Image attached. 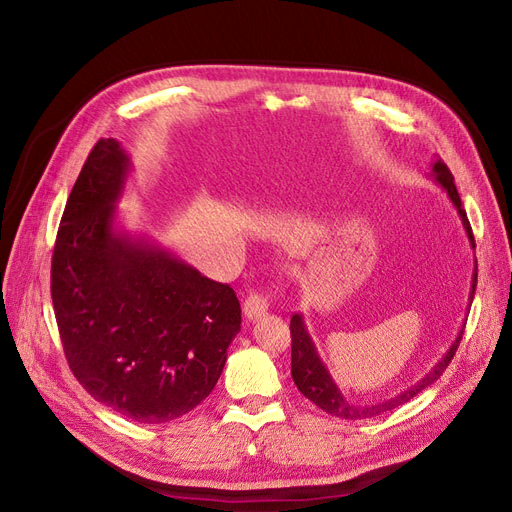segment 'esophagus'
Here are the masks:
<instances>
[{
	"label": "esophagus",
	"instance_id": "obj_1",
	"mask_svg": "<svg viewBox=\"0 0 512 512\" xmlns=\"http://www.w3.org/2000/svg\"><path fill=\"white\" fill-rule=\"evenodd\" d=\"M267 307H270V303H267L265 294L253 290V292L247 294L245 303H242V313H245L247 319H255V317H259L261 313H265Z\"/></svg>",
	"mask_w": 512,
	"mask_h": 512
}]
</instances>
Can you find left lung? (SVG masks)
Listing matches in <instances>:
<instances>
[{
  "instance_id": "8db88e82",
  "label": "left lung",
  "mask_w": 512,
  "mask_h": 512,
  "mask_svg": "<svg viewBox=\"0 0 512 512\" xmlns=\"http://www.w3.org/2000/svg\"><path fill=\"white\" fill-rule=\"evenodd\" d=\"M434 178L436 182L444 188L446 195L450 197V201L454 203L456 211H459L461 220H463V226H465V232L469 236V242L471 247L475 249V238H473V230H471V224L467 220V213L463 209V203H461V197H459V191H456V184H454V176L450 174L448 166L444 164L442 159H438L434 168ZM475 286H477V259H475V272H473V282H471V294H469V303H473V294H475ZM463 332H465V326L463 330L459 332V336H456V340L452 342V346L446 351V355L436 363V367L425 373L423 378L413 384L411 388H407L405 392H400L398 396L394 398H388L384 402H375V405H353V402H348L342 392L338 390V386L334 384L332 375L328 373L326 365L321 363L319 355H317V348L305 328V321L299 313H294L292 319H290V336H292V361H290V373H292V380L294 384H297V388L301 390L303 396H307L311 402H315V405L326 411L334 417H340V419H348V421H355V419H367V417H375V415H382L386 411H392L400 405H405V402H409L413 396H417L421 390H425L427 386H432L440 375L444 373V369L448 367V363L452 361L456 348H459L461 340H463Z\"/></svg>"
}]
</instances>
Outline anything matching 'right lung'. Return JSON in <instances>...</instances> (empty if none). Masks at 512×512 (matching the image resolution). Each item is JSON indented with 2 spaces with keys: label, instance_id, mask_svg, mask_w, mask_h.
<instances>
[{
  "label": "right lung",
  "instance_id": "1",
  "mask_svg": "<svg viewBox=\"0 0 512 512\" xmlns=\"http://www.w3.org/2000/svg\"><path fill=\"white\" fill-rule=\"evenodd\" d=\"M128 168L118 141L91 149L58 228L51 301L80 386L132 421L166 423L218 384L240 303L228 284L114 228Z\"/></svg>",
  "mask_w": 512,
  "mask_h": 512
}]
</instances>
